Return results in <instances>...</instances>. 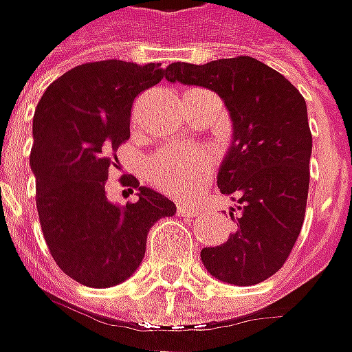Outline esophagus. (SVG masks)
Masks as SVG:
<instances>
[{"instance_id": "34e87169", "label": "esophagus", "mask_w": 352, "mask_h": 352, "mask_svg": "<svg viewBox=\"0 0 352 352\" xmlns=\"http://www.w3.org/2000/svg\"><path fill=\"white\" fill-rule=\"evenodd\" d=\"M177 212L181 214V216H197L199 208L197 206H190V204H179L177 206Z\"/></svg>"}]
</instances>
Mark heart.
<instances>
[{
	"label": "heart",
	"instance_id": "obj_1",
	"mask_svg": "<svg viewBox=\"0 0 352 352\" xmlns=\"http://www.w3.org/2000/svg\"><path fill=\"white\" fill-rule=\"evenodd\" d=\"M212 155L200 146H167L146 162V175L153 187L173 197H190L204 187Z\"/></svg>",
	"mask_w": 352,
	"mask_h": 352
}]
</instances>
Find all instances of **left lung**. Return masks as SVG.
Listing matches in <instances>:
<instances>
[{
    "mask_svg": "<svg viewBox=\"0 0 352 352\" xmlns=\"http://www.w3.org/2000/svg\"><path fill=\"white\" fill-rule=\"evenodd\" d=\"M164 76L224 101L232 144L218 188L234 202L236 232L222 245L202 249L200 259L222 283L259 285L285 265L304 224L311 155L306 101L285 76L249 56L200 66L173 62Z\"/></svg>",
    "mask_w": 352,
    "mask_h": 352,
    "instance_id": "left-lung-1",
    "label": "left lung"
}]
</instances>
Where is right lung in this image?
Here are the masks:
<instances>
[{"label":"right lung","mask_w":352,"mask_h":352,"mask_svg":"<svg viewBox=\"0 0 352 352\" xmlns=\"http://www.w3.org/2000/svg\"><path fill=\"white\" fill-rule=\"evenodd\" d=\"M162 79L160 64L101 60L60 76L36 104L31 169L41 228L56 265L79 285L124 283L144 259L150 228L177 212L134 177L136 202L120 206L104 192L116 148L130 138L136 95Z\"/></svg>","instance_id":"1"}]
</instances>
